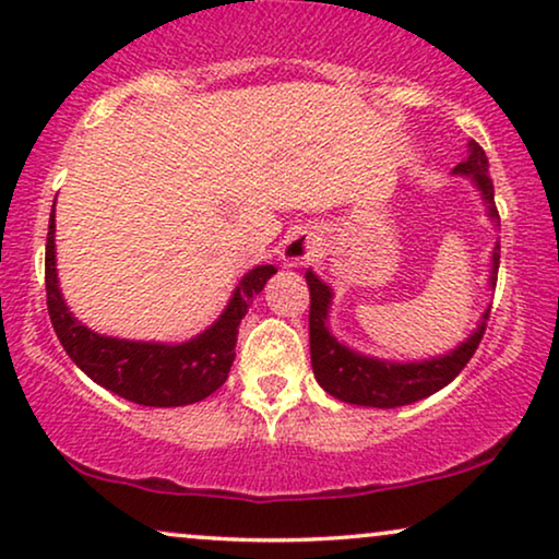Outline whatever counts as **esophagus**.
Instances as JSON below:
<instances>
[{
    "label": "esophagus",
    "mask_w": 559,
    "mask_h": 559,
    "mask_svg": "<svg viewBox=\"0 0 559 559\" xmlns=\"http://www.w3.org/2000/svg\"><path fill=\"white\" fill-rule=\"evenodd\" d=\"M316 247L318 239L310 228H295L293 234H287L285 243H282V262L285 266H302L305 262H310L316 257Z\"/></svg>",
    "instance_id": "obj_1"
}]
</instances>
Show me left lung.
Listing matches in <instances>:
<instances>
[{
	"label": "left lung",
	"instance_id": "8db88e82",
	"mask_svg": "<svg viewBox=\"0 0 559 559\" xmlns=\"http://www.w3.org/2000/svg\"><path fill=\"white\" fill-rule=\"evenodd\" d=\"M455 175H465L473 180V186L480 190L484 198L488 218L499 226V211L493 203V182L488 178V157L478 142L468 144V159L453 170ZM499 254L501 243L496 241L491 257V287H496V274H499ZM310 287V361L312 373H316L318 384L325 389L335 400L358 404V407H379L392 409L402 404H412L425 400L442 386H448L457 373L465 369L471 356L476 354L480 338L486 333V320L491 308H486L480 316V323L471 338H465L461 346L450 350L445 356L430 358V361H381V358L361 356L356 350L331 335L328 331V310H331L333 293L318 274L310 270L305 272Z\"/></svg>",
	"mask_w": 559,
	"mask_h": 559
}]
</instances>
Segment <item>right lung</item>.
<instances>
[{"instance_id": "add662e5", "label": "right lung", "mask_w": 559, "mask_h": 559, "mask_svg": "<svg viewBox=\"0 0 559 559\" xmlns=\"http://www.w3.org/2000/svg\"><path fill=\"white\" fill-rule=\"evenodd\" d=\"M277 272L272 264L254 266L236 285L226 310L195 338L186 343H144L98 335L73 318L58 287L56 270V205L45 241V293L50 323L66 354L98 386L144 407H186L201 402L228 379L239 323L249 305Z\"/></svg>"}]
</instances>
